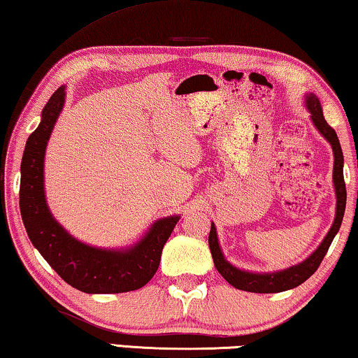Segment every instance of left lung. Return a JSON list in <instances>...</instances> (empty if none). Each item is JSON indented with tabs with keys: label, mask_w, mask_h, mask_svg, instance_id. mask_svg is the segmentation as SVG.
Masks as SVG:
<instances>
[{
	"label": "left lung",
	"mask_w": 358,
	"mask_h": 358,
	"mask_svg": "<svg viewBox=\"0 0 358 358\" xmlns=\"http://www.w3.org/2000/svg\"><path fill=\"white\" fill-rule=\"evenodd\" d=\"M306 104L308 110L312 114V120L318 131L327 138L329 145L333 148L334 152V167H333V183L336 189V197H338V204H336V218L331 227V230L328 231L327 238L323 239V243L320 244L318 249L313 252L307 260H303L302 264L289 266V268L276 271V273H250V271H243L238 270L236 266L228 264L225 257H223L220 246H218L217 239V231L215 225L212 223L210 233H209V248L212 252L213 264H215V268L218 270L223 278H225L231 286L236 287V289L241 291H249V292H262V294H268V292H281L292 289L299 285H302L303 281L310 278V276L315 273L317 268L322 264L324 255H327L329 246H331L333 239L336 233L339 231L341 223H343L344 218V210H345V183H344V157H343V149H341L338 135H336L334 128L328 125V122L324 120L322 106H320V101L315 94H308L306 98Z\"/></svg>",
	"instance_id": "1"
}]
</instances>
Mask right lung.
Returning <instances> with one entry per match:
<instances>
[{"label": "right lung", "instance_id": "1", "mask_svg": "<svg viewBox=\"0 0 358 358\" xmlns=\"http://www.w3.org/2000/svg\"><path fill=\"white\" fill-rule=\"evenodd\" d=\"M64 87L51 96L41 122L27 140L20 165V215L30 241L56 273L82 292L115 294L140 289L161 264L164 244L177 225V215L157 220L145 238L127 250H108L77 241L52 218L43 191L45 149L64 106Z\"/></svg>", "mask_w": 358, "mask_h": 358}]
</instances>
